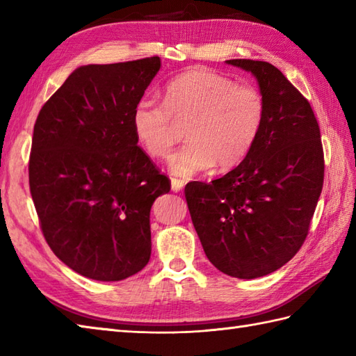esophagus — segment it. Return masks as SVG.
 Wrapping results in <instances>:
<instances>
[{
	"mask_svg": "<svg viewBox=\"0 0 356 356\" xmlns=\"http://www.w3.org/2000/svg\"><path fill=\"white\" fill-rule=\"evenodd\" d=\"M171 190L174 193H179L184 190V180H179V179H171Z\"/></svg>",
	"mask_w": 356,
	"mask_h": 356,
	"instance_id": "1",
	"label": "esophagus"
}]
</instances>
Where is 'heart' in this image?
I'll return each instance as SVG.
<instances>
[{
	"label": "heart",
	"instance_id": "obj_1",
	"mask_svg": "<svg viewBox=\"0 0 356 356\" xmlns=\"http://www.w3.org/2000/svg\"><path fill=\"white\" fill-rule=\"evenodd\" d=\"M264 119V99L252 86L234 84L208 69H190L170 81L163 104L143 97L134 105V138L151 157L165 159L186 125V145L171 156L176 177H191L217 165L229 170L245 161Z\"/></svg>",
	"mask_w": 356,
	"mask_h": 356
}]
</instances>
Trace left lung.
I'll use <instances>...</instances> for the list:
<instances>
[{
	"label": "left lung",
	"instance_id": "obj_1",
	"mask_svg": "<svg viewBox=\"0 0 356 356\" xmlns=\"http://www.w3.org/2000/svg\"><path fill=\"white\" fill-rule=\"evenodd\" d=\"M226 64L257 79L263 125L243 162L211 184H188L185 197L208 260L226 275L251 280L280 269L303 245L323 190L324 156L311 104L277 67Z\"/></svg>",
	"mask_w": 356,
	"mask_h": 356
}]
</instances>
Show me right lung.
<instances>
[{
    "mask_svg": "<svg viewBox=\"0 0 356 356\" xmlns=\"http://www.w3.org/2000/svg\"><path fill=\"white\" fill-rule=\"evenodd\" d=\"M159 70V56L81 65L33 128L29 184L44 237L64 264L97 282L149 261V211L170 180L138 147L131 113Z\"/></svg>",
    "mask_w": 356,
    "mask_h": 356,
    "instance_id": "right-lung-1",
    "label": "right lung"
}]
</instances>
